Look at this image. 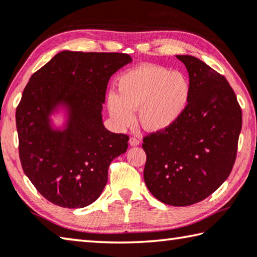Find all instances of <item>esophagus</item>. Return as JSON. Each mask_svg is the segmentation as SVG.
<instances>
[{
	"instance_id": "1",
	"label": "esophagus",
	"mask_w": 257,
	"mask_h": 257,
	"mask_svg": "<svg viewBox=\"0 0 257 257\" xmlns=\"http://www.w3.org/2000/svg\"><path fill=\"white\" fill-rule=\"evenodd\" d=\"M140 143H141V141L138 140L137 137H132L129 140V144L132 146H137V145H140Z\"/></svg>"
}]
</instances>
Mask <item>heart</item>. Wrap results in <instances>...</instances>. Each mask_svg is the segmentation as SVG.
I'll list each match as a JSON object with an SVG mask.
<instances>
[{"label": "heart", "instance_id": "heart-1", "mask_svg": "<svg viewBox=\"0 0 257 257\" xmlns=\"http://www.w3.org/2000/svg\"><path fill=\"white\" fill-rule=\"evenodd\" d=\"M117 93L107 95L111 119L121 129L138 121L149 132L168 128L178 119L189 98V83L180 72H169L154 65H141L122 74L116 83Z\"/></svg>", "mask_w": 257, "mask_h": 257}]
</instances>
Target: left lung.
<instances>
[{"mask_svg":"<svg viewBox=\"0 0 257 257\" xmlns=\"http://www.w3.org/2000/svg\"><path fill=\"white\" fill-rule=\"evenodd\" d=\"M189 72L184 111L143 138L144 181L158 200L190 206L215 192L237 157L241 108L225 77L193 56H176Z\"/></svg>","mask_w":257,"mask_h":257,"instance_id":"left-lung-1","label":"left lung"}]
</instances>
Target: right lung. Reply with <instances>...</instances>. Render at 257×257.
Wrapping results in <instances>:
<instances>
[{"mask_svg": "<svg viewBox=\"0 0 257 257\" xmlns=\"http://www.w3.org/2000/svg\"><path fill=\"white\" fill-rule=\"evenodd\" d=\"M132 57L119 52L62 51L31 76L16 111L24 173L50 202L83 208L99 197L113 159L129 136L104 127L101 109L109 77ZM63 104L67 127L54 130L50 115Z\"/></svg>", "mask_w": 257, "mask_h": 257, "instance_id": "right-lung-1", "label": "right lung"}]
</instances>
